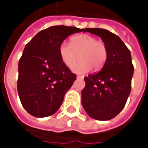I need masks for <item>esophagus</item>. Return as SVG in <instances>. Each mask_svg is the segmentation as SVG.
I'll use <instances>...</instances> for the list:
<instances>
[{"mask_svg":"<svg viewBox=\"0 0 148 148\" xmlns=\"http://www.w3.org/2000/svg\"><path fill=\"white\" fill-rule=\"evenodd\" d=\"M84 78L83 75H77V79H82Z\"/></svg>","mask_w":148,"mask_h":148,"instance_id":"obj_1","label":"esophagus"}]
</instances>
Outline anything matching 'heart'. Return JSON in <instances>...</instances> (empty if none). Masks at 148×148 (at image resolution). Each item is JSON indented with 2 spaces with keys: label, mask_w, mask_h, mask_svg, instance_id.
<instances>
[{
  "label": "heart",
  "mask_w": 148,
  "mask_h": 148,
  "mask_svg": "<svg viewBox=\"0 0 148 148\" xmlns=\"http://www.w3.org/2000/svg\"><path fill=\"white\" fill-rule=\"evenodd\" d=\"M59 54L66 66H73L79 56L80 59L73 65L74 73L83 74L93 68L100 70L105 66L108 56V49L103 40L89 34H82L72 36L69 44L62 42L59 47Z\"/></svg>",
  "instance_id": "heart-1"
}]
</instances>
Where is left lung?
<instances>
[{"label":"left lung","mask_w":148,"mask_h":148,"mask_svg":"<svg viewBox=\"0 0 148 148\" xmlns=\"http://www.w3.org/2000/svg\"><path fill=\"white\" fill-rule=\"evenodd\" d=\"M86 31L101 37L107 45L108 56L99 73L84 78L82 104L91 118L107 121L121 112L131 92L134 73L131 52L116 34L107 29L86 28Z\"/></svg>","instance_id":"1"}]
</instances>
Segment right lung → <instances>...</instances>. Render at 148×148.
I'll use <instances>...</instances> for the list:
<instances>
[{
  "label": "right lung",
  "mask_w": 148,
  "mask_h": 148,
  "mask_svg": "<svg viewBox=\"0 0 148 148\" xmlns=\"http://www.w3.org/2000/svg\"><path fill=\"white\" fill-rule=\"evenodd\" d=\"M84 29L53 26L39 32L23 49L19 60L17 92L24 109L37 118L53 114L76 75L62 62L60 45L67 36Z\"/></svg>",
  "instance_id": "1"
}]
</instances>
